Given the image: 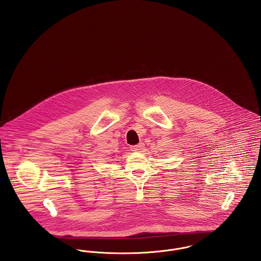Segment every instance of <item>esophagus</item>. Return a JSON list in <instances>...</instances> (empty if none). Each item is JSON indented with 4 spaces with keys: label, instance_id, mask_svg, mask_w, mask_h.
<instances>
[{
    "label": "esophagus",
    "instance_id": "34e87169",
    "mask_svg": "<svg viewBox=\"0 0 261 261\" xmlns=\"http://www.w3.org/2000/svg\"><path fill=\"white\" fill-rule=\"evenodd\" d=\"M144 147H145L144 144H143V143H140V144L136 145V146H132V147H131V150H132L133 152H138V153H140V152H143Z\"/></svg>",
    "mask_w": 261,
    "mask_h": 261
}]
</instances>
